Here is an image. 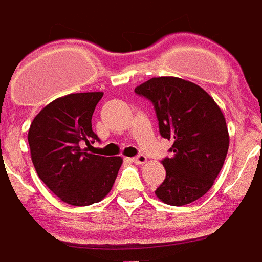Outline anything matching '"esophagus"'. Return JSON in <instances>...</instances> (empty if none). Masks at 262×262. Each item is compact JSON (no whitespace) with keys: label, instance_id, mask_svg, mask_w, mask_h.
Wrapping results in <instances>:
<instances>
[{"label":"esophagus","instance_id":"34e87169","mask_svg":"<svg viewBox=\"0 0 262 262\" xmlns=\"http://www.w3.org/2000/svg\"><path fill=\"white\" fill-rule=\"evenodd\" d=\"M133 162H135L136 164H144V163H147L148 159H147V156L145 155H137L136 158H133Z\"/></svg>","mask_w":262,"mask_h":262}]
</instances>
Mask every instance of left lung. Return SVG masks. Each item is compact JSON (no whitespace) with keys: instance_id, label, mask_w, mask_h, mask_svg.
I'll return each mask as SVG.
<instances>
[{"instance_id":"8db88e82","label":"left lung","mask_w":262,"mask_h":262,"mask_svg":"<svg viewBox=\"0 0 262 262\" xmlns=\"http://www.w3.org/2000/svg\"><path fill=\"white\" fill-rule=\"evenodd\" d=\"M135 91L154 103L160 135L172 141V158L162 160L166 179L156 197L175 207L199 200L212 187L228 152L220 107L200 85L174 76L152 77Z\"/></svg>"}]
</instances>
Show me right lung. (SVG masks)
<instances>
[{
    "label": "right lung",
    "instance_id": "obj_1",
    "mask_svg": "<svg viewBox=\"0 0 262 262\" xmlns=\"http://www.w3.org/2000/svg\"><path fill=\"white\" fill-rule=\"evenodd\" d=\"M103 92H81L57 98L31 122L28 144L32 164L43 183L63 203L85 207L110 193L122 166L121 156L88 154L98 136L92 114Z\"/></svg>",
    "mask_w": 262,
    "mask_h": 262
}]
</instances>
